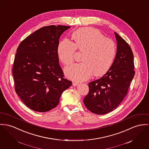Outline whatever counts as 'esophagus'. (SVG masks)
I'll return each mask as SVG.
<instances>
[{"mask_svg":"<svg viewBox=\"0 0 149 149\" xmlns=\"http://www.w3.org/2000/svg\"><path fill=\"white\" fill-rule=\"evenodd\" d=\"M79 83L78 82H76V81H74L72 82V86H77V85H78Z\"/></svg>","mask_w":149,"mask_h":149,"instance_id":"esophagus-1","label":"esophagus"}]
</instances>
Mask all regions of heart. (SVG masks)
<instances>
[{
    "label": "heart",
    "instance_id": "1",
    "mask_svg": "<svg viewBox=\"0 0 149 149\" xmlns=\"http://www.w3.org/2000/svg\"><path fill=\"white\" fill-rule=\"evenodd\" d=\"M72 37L75 44L68 39L61 41L57 52L59 60L65 65L71 63L77 49L83 52L82 62L65 69L66 75L71 79L82 81L104 74L112 65L116 54L113 40L105 37L100 31L92 28H82L75 31Z\"/></svg>",
    "mask_w": 149,
    "mask_h": 149
}]
</instances>
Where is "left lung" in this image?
<instances>
[{
    "label": "left lung",
    "mask_w": 149,
    "mask_h": 149,
    "mask_svg": "<svg viewBox=\"0 0 149 149\" xmlns=\"http://www.w3.org/2000/svg\"><path fill=\"white\" fill-rule=\"evenodd\" d=\"M117 52L115 60L102 78L88 83L89 92L83 103L92 113L104 115L116 109L126 96L135 71L130 46L115 32Z\"/></svg>",
    "instance_id": "obj_1"
}]
</instances>
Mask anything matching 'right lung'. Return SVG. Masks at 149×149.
Here are the masks:
<instances>
[{
    "mask_svg": "<svg viewBox=\"0 0 149 149\" xmlns=\"http://www.w3.org/2000/svg\"><path fill=\"white\" fill-rule=\"evenodd\" d=\"M70 28L42 27L26 37L17 49L12 68L15 91L34 111L54 108L62 92L72 85L64 78L57 52L60 36Z\"/></svg>",
    "mask_w": 149,
    "mask_h": 149,
    "instance_id": "1",
    "label": "right lung"
}]
</instances>
